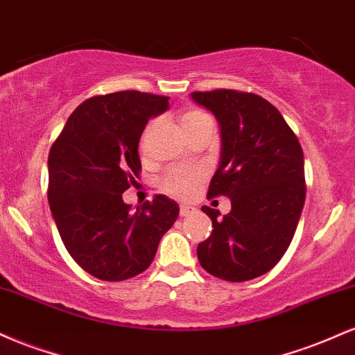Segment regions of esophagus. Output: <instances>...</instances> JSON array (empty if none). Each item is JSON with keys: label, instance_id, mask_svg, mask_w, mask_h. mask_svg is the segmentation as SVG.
<instances>
[{"label": "esophagus", "instance_id": "1", "mask_svg": "<svg viewBox=\"0 0 355 355\" xmlns=\"http://www.w3.org/2000/svg\"><path fill=\"white\" fill-rule=\"evenodd\" d=\"M190 214H193V207L180 205V215H182V217H189Z\"/></svg>", "mask_w": 355, "mask_h": 355}]
</instances>
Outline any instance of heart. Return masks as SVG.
Returning a JSON list of instances; mask_svg holds the SVG:
<instances>
[{"label": "heart", "mask_w": 355, "mask_h": 355, "mask_svg": "<svg viewBox=\"0 0 355 355\" xmlns=\"http://www.w3.org/2000/svg\"><path fill=\"white\" fill-rule=\"evenodd\" d=\"M211 120L210 115H207L202 110H189L182 115V126L185 132L193 128V126L203 123V121ZM155 128V121H150L148 125L145 126L144 133H141L140 140V148L141 152L146 150V144H148L150 135H152ZM203 178H205V173H203L202 168L198 166H175V168L168 170L162 178L160 187L162 190L166 191L168 195L177 198H191L195 193H197L198 187L202 185Z\"/></svg>", "instance_id": "b5f03b06"}]
</instances>
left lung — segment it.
<instances>
[{
    "label": "left lung",
    "instance_id": "left-lung-1",
    "mask_svg": "<svg viewBox=\"0 0 355 355\" xmlns=\"http://www.w3.org/2000/svg\"><path fill=\"white\" fill-rule=\"evenodd\" d=\"M217 118L220 165L207 197H229L232 210L202 207L211 235L198 243L200 266L229 282L267 274L291 245L305 202L304 152L274 105L235 89L193 92Z\"/></svg>",
    "mask_w": 355,
    "mask_h": 355
}]
</instances>
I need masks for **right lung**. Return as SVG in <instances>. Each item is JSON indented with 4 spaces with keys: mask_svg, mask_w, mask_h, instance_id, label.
<instances>
[{
    "mask_svg": "<svg viewBox=\"0 0 355 355\" xmlns=\"http://www.w3.org/2000/svg\"><path fill=\"white\" fill-rule=\"evenodd\" d=\"M168 96L116 92L92 96L68 118L48 155V202L68 254L108 282L150 267L178 217L177 202L155 195L132 211L123 191L141 170L138 141Z\"/></svg>",
    "mask_w": 355,
    "mask_h": 355,
    "instance_id": "obj_1",
    "label": "right lung"
}]
</instances>
